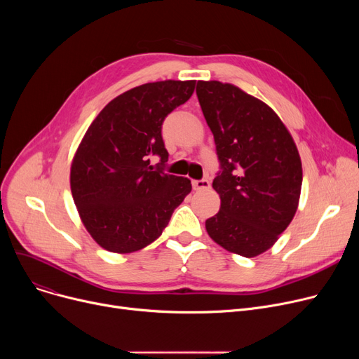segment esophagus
<instances>
[{
	"label": "esophagus",
	"mask_w": 359,
	"mask_h": 359,
	"mask_svg": "<svg viewBox=\"0 0 359 359\" xmlns=\"http://www.w3.org/2000/svg\"><path fill=\"white\" fill-rule=\"evenodd\" d=\"M192 184H194V189L195 191H206V189H210V182L205 180V179L194 180Z\"/></svg>",
	"instance_id": "34e87169"
}]
</instances>
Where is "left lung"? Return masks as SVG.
Wrapping results in <instances>:
<instances>
[{
  "label": "left lung",
  "instance_id": "8db88e82",
  "mask_svg": "<svg viewBox=\"0 0 359 359\" xmlns=\"http://www.w3.org/2000/svg\"><path fill=\"white\" fill-rule=\"evenodd\" d=\"M196 96L219 161L212 187L221 206L206 231L225 250L255 257L273 246L297 212L298 149L276 113L238 87L198 81Z\"/></svg>",
  "mask_w": 359,
  "mask_h": 359
}]
</instances>
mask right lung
Returning a JSON list of instances; mask_svg holds the SVG:
<instances>
[{
	"instance_id": "obj_1",
	"label": "right lung",
	"mask_w": 359,
	"mask_h": 359,
	"mask_svg": "<svg viewBox=\"0 0 359 359\" xmlns=\"http://www.w3.org/2000/svg\"><path fill=\"white\" fill-rule=\"evenodd\" d=\"M195 81H157L125 91L99 113L71 164V192L97 244L130 253L157 240L192 191L191 180L164 173L161 126L191 99ZM161 157L156 166L151 156Z\"/></svg>"
}]
</instances>
